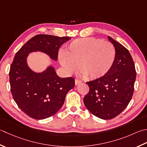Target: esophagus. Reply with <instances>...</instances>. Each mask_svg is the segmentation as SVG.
Instances as JSON below:
<instances>
[{
	"mask_svg": "<svg viewBox=\"0 0 147 147\" xmlns=\"http://www.w3.org/2000/svg\"><path fill=\"white\" fill-rule=\"evenodd\" d=\"M82 81L81 80H78V79H76L75 80V84L76 85H78V84H80V83H82Z\"/></svg>",
	"mask_w": 147,
	"mask_h": 147,
	"instance_id": "obj_1",
	"label": "esophagus"
}]
</instances>
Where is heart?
Returning a JSON list of instances; mask_svg holds the SVG:
<instances>
[{"mask_svg": "<svg viewBox=\"0 0 147 147\" xmlns=\"http://www.w3.org/2000/svg\"><path fill=\"white\" fill-rule=\"evenodd\" d=\"M116 50L113 45L96 37H86L72 41L64 53L59 57L60 64L67 73L77 70L88 80H96L106 75L114 64Z\"/></svg>", "mask_w": 147, "mask_h": 147, "instance_id": "b5f03b06", "label": "heart"}]
</instances>
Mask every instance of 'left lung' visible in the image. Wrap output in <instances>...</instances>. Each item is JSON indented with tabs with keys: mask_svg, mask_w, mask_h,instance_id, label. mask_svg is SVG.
<instances>
[{
	"mask_svg": "<svg viewBox=\"0 0 147 147\" xmlns=\"http://www.w3.org/2000/svg\"><path fill=\"white\" fill-rule=\"evenodd\" d=\"M116 50L114 64L108 73L87 82L89 92L83 99L89 111L101 119H112L122 113L133 97L136 74L134 63L126 48L111 37Z\"/></svg>",
	"mask_w": 147,
	"mask_h": 147,
	"instance_id": "8db88e82",
	"label": "left lung"
}]
</instances>
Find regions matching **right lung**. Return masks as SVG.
<instances>
[{
  "label": "right lung",
  "instance_id": "obj_1",
  "mask_svg": "<svg viewBox=\"0 0 147 147\" xmlns=\"http://www.w3.org/2000/svg\"><path fill=\"white\" fill-rule=\"evenodd\" d=\"M71 39L38 34L28 40L14 56L9 73L11 92L16 105L28 117L41 120L53 116L74 86L73 77H59L51 66L42 73L32 71L26 62L28 53L41 51L57 60L60 46Z\"/></svg>",
  "mask_w": 147,
  "mask_h": 147
}]
</instances>
